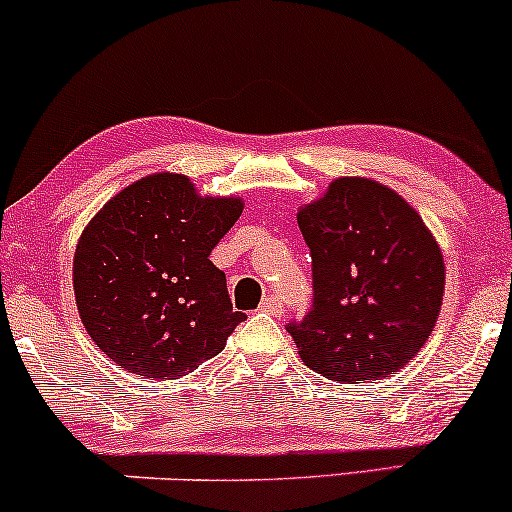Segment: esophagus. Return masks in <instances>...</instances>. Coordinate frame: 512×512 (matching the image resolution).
<instances>
[{
    "instance_id": "34e87169",
    "label": "esophagus",
    "mask_w": 512,
    "mask_h": 512,
    "mask_svg": "<svg viewBox=\"0 0 512 512\" xmlns=\"http://www.w3.org/2000/svg\"><path fill=\"white\" fill-rule=\"evenodd\" d=\"M260 310L262 313H269V315H279L281 313V303L276 296H264L262 303H260Z\"/></svg>"
}]
</instances>
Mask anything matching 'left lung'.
Masks as SVG:
<instances>
[{"mask_svg":"<svg viewBox=\"0 0 512 512\" xmlns=\"http://www.w3.org/2000/svg\"><path fill=\"white\" fill-rule=\"evenodd\" d=\"M313 264V305L286 330L303 363L337 383L397 373L436 327L445 264L421 216L390 187L334 180L298 211Z\"/></svg>","mask_w":512,"mask_h":512,"instance_id":"1","label":"left lung"}]
</instances>
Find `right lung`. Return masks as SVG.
Listing matches in <instances>:
<instances>
[{
    "instance_id": "add662e5",
    "label": "right lung",
    "mask_w": 512,
    "mask_h": 512,
    "mask_svg": "<svg viewBox=\"0 0 512 512\" xmlns=\"http://www.w3.org/2000/svg\"><path fill=\"white\" fill-rule=\"evenodd\" d=\"M240 211L236 197H199L185 175L156 173L93 216L76 245L74 296L105 356L175 380L221 354L245 313L209 255Z\"/></svg>"
}]
</instances>
